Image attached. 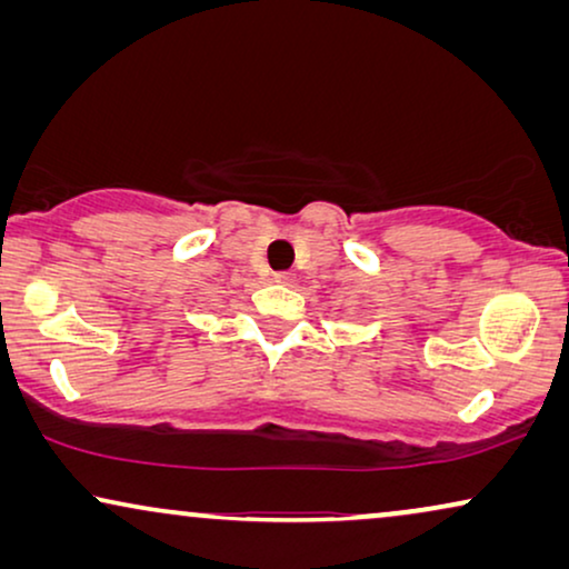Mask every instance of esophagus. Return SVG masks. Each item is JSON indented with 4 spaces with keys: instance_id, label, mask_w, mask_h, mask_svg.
Listing matches in <instances>:
<instances>
[{
    "instance_id": "1",
    "label": "esophagus",
    "mask_w": 569,
    "mask_h": 569,
    "mask_svg": "<svg viewBox=\"0 0 569 569\" xmlns=\"http://www.w3.org/2000/svg\"><path fill=\"white\" fill-rule=\"evenodd\" d=\"M292 279H295L292 271H277L274 274V282H279V284H290Z\"/></svg>"
}]
</instances>
